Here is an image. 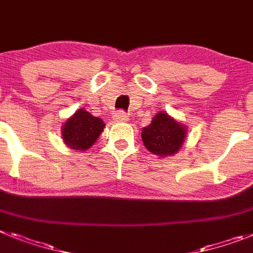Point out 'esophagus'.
Here are the masks:
<instances>
[{
    "label": "esophagus",
    "instance_id": "obj_1",
    "mask_svg": "<svg viewBox=\"0 0 253 253\" xmlns=\"http://www.w3.org/2000/svg\"><path fill=\"white\" fill-rule=\"evenodd\" d=\"M113 117H114V121H117V122H126V121H128V116H127L124 111L117 112V113L114 114Z\"/></svg>",
    "mask_w": 253,
    "mask_h": 253
}]
</instances>
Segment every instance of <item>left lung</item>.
Returning <instances> with one entry per match:
<instances>
[{
	"label": "left lung",
	"mask_w": 253,
	"mask_h": 253,
	"mask_svg": "<svg viewBox=\"0 0 253 253\" xmlns=\"http://www.w3.org/2000/svg\"><path fill=\"white\" fill-rule=\"evenodd\" d=\"M145 148L158 157H172L178 153L186 139V126L172 118L166 112L154 116L149 126L141 132Z\"/></svg>",
	"instance_id": "obj_1"
}]
</instances>
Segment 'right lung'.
I'll use <instances>...</instances> for the list:
<instances>
[{"mask_svg":"<svg viewBox=\"0 0 253 253\" xmlns=\"http://www.w3.org/2000/svg\"><path fill=\"white\" fill-rule=\"evenodd\" d=\"M104 122L85 109H79L62 126V139L72 150L85 151L93 146L104 128Z\"/></svg>","mask_w":253,"mask_h":253,"instance_id":"add662e5","label":"right lung"}]
</instances>
